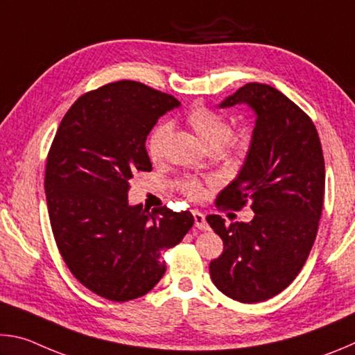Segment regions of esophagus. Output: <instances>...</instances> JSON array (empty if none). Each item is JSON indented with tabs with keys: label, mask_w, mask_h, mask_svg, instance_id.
<instances>
[{
	"label": "esophagus",
	"mask_w": 355,
	"mask_h": 355,
	"mask_svg": "<svg viewBox=\"0 0 355 355\" xmlns=\"http://www.w3.org/2000/svg\"><path fill=\"white\" fill-rule=\"evenodd\" d=\"M192 216H194V224H196L197 228H199V230H208L209 225L207 222L205 214L200 213V211H194V213H192Z\"/></svg>",
	"instance_id": "1"
}]
</instances>
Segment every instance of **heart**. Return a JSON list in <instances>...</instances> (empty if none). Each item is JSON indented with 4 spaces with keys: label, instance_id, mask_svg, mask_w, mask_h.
Wrapping results in <instances>:
<instances>
[{
    "label": "heart",
    "instance_id": "heart-1",
    "mask_svg": "<svg viewBox=\"0 0 355 355\" xmlns=\"http://www.w3.org/2000/svg\"><path fill=\"white\" fill-rule=\"evenodd\" d=\"M186 123L194 131L196 136L203 142V146L209 150H227V152H243L248 147V135L243 131L230 133V125L227 120L203 106H196L186 116ZM171 135V127L167 123H161L148 136L147 150L152 161H161L164 155V147L167 137ZM182 189L191 199H199L203 194V186L196 178H184Z\"/></svg>",
    "mask_w": 355,
    "mask_h": 355
}]
</instances>
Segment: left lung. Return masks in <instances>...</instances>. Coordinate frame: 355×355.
<instances>
[{
    "instance_id": "obj_1",
    "label": "left lung",
    "mask_w": 355,
    "mask_h": 355,
    "mask_svg": "<svg viewBox=\"0 0 355 355\" xmlns=\"http://www.w3.org/2000/svg\"><path fill=\"white\" fill-rule=\"evenodd\" d=\"M235 105L254 111L255 127L241 171L216 205L241 209L250 203L255 216L232 224L208 216L224 241L209 275L225 296L254 304L284 291L307 261L322 211L326 167L311 119L277 89L249 83L218 106Z\"/></svg>"
}]
</instances>
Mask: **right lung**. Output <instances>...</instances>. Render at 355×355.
<instances>
[{
	"mask_svg": "<svg viewBox=\"0 0 355 355\" xmlns=\"http://www.w3.org/2000/svg\"><path fill=\"white\" fill-rule=\"evenodd\" d=\"M180 101L136 81L84 94L65 114L46 158L45 194L58 249L98 296L141 297L166 272L161 252L194 224L189 211L130 205V180L150 172L147 136Z\"/></svg>",
	"mask_w": 355,
	"mask_h": 355,
	"instance_id": "1",
	"label": "right lung"
}]
</instances>
